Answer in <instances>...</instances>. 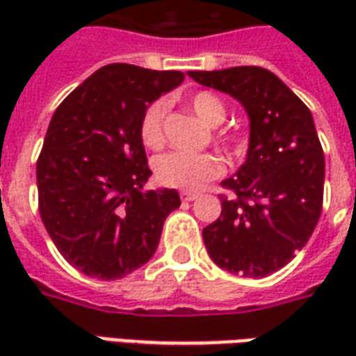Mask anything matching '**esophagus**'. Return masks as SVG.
I'll return each instance as SVG.
<instances>
[{
	"instance_id": "34e87169",
	"label": "esophagus",
	"mask_w": 356,
	"mask_h": 356,
	"mask_svg": "<svg viewBox=\"0 0 356 356\" xmlns=\"http://www.w3.org/2000/svg\"><path fill=\"white\" fill-rule=\"evenodd\" d=\"M198 198V194L196 193H181V200L183 202H193Z\"/></svg>"
}]
</instances>
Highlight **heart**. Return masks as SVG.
I'll return each instance as SVG.
<instances>
[{
    "label": "heart",
    "mask_w": 356,
    "mask_h": 356,
    "mask_svg": "<svg viewBox=\"0 0 356 356\" xmlns=\"http://www.w3.org/2000/svg\"><path fill=\"white\" fill-rule=\"evenodd\" d=\"M191 108L206 125H219L227 116L225 104L216 95L208 91L193 95ZM163 118H165V102L154 101L143 112L139 124V135L143 145L152 150L163 147ZM225 143H238L236 137L225 135ZM154 173L158 183L170 188L181 191H198L211 179L223 173V162L208 152H170L160 156L154 163Z\"/></svg>",
    "instance_id": "b5f03b06"
}]
</instances>
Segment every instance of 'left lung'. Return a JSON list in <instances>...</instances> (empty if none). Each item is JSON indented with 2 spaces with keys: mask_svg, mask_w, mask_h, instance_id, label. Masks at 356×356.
I'll list each match as a JSON object with an SVG mask.
<instances>
[{
  "mask_svg": "<svg viewBox=\"0 0 356 356\" xmlns=\"http://www.w3.org/2000/svg\"><path fill=\"white\" fill-rule=\"evenodd\" d=\"M242 102L250 116L246 162L223 181L221 216L202 236L211 261L232 275L261 278L296 257L318 223L324 152L311 110L261 66L188 72Z\"/></svg>",
  "mask_w": 356,
  "mask_h": 356,
  "instance_id": "1",
  "label": "left lung"
}]
</instances>
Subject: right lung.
I'll return each instance as SVG.
<instances>
[{
    "label": "right lung",
    "instance_id": "obj_1",
    "mask_svg": "<svg viewBox=\"0 0 356 356\" xmlns=\"http://www.w3.org/2000/svg\"><path fill=\"white\" fill-rule=\"evenodd\" d=\"M185 80L179 70L114 63L58 104L38 158L40 216L72 267L118 280L154 255L175 188L145 191L152 175L139 135L148 104Z\"/></svg>",
    "mask_w": 356,
    "mask_h": 356
}]
</instances>
